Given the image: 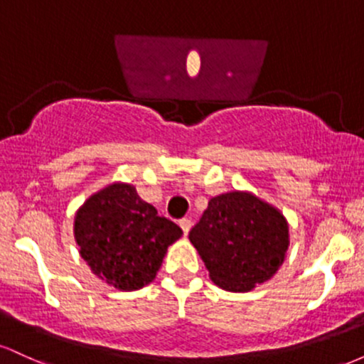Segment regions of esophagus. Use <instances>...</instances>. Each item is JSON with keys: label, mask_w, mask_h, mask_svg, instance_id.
<instances>
[{"label": "esophagus", "mask_w": 364, "mask_h": 364, "mask_svg": "<svg viewBox=\"0 0 364 364\" xmlns=\"http://www.w3.org/2000/svg\"><path fill=\"white\" fill-rule=\"evenodd\" d=\"M179 225H181L183 232H185V235H188V232H190V229H191V219H188V217H185V219L179 220Z\"/></svg>", "instance_id": "1"}]
</instances>
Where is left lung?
Listing matches in <instances>:
<instances>
[{
    "mask_svg": "<svg viewBox=\"0 0 364 364\" xmlns=\"http://www.w3.org/2000/svg\"><path fill=\"white\" fill-rule=\"evenodd\" d=\"M210 279L232 292L269 281L289 248V225L277 208L252 193L231 191L208 202L190 235Z\"/></svg>",
    "mask_w": 364,
    "mask_h": 364,
    "instance_id": "8db88e82",
    "label": "left lung"
}]
</instances>
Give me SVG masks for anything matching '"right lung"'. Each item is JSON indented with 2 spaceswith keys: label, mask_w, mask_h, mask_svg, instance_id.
Returning <instances> with one entry per match:
<instances>
[{
  "label": "right lung",
  "mask_w": 364,
  "mask_h": 364,
  "mask_svg": "<svg viewBox=\"0 0 364 364\" xmlns=\"http://www.w3.org/2000/svg\"><path fill=\"white\" fill-rule=\"evenodd\" d=\"M181 228L157 215L132 185L114 183L92 195L75 215V240L99 279L136 291L156 279L168 246Z\"/></svg>",
  "instance_id": "1"
}]
</instances>
